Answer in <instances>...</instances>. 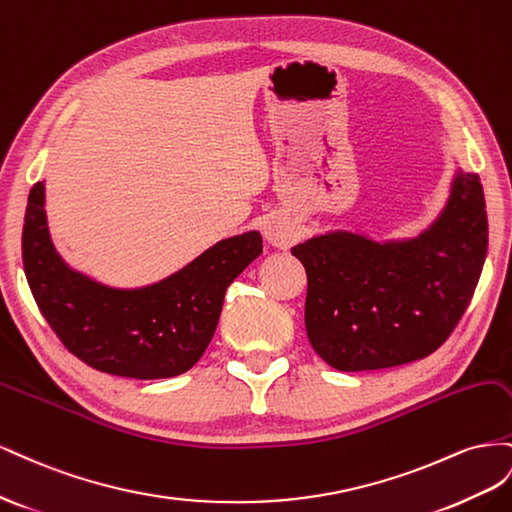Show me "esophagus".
<instances>
[{
  "label": "esophagus",
  "instance_id": "esophagus-1",
  "mask_svg": "<svg viewBox=\"0 0 512 512\" xmlns=\"http://www.w3.org/2000/svg\"><path fill=\"white\" fill-rule=\"evenodd\" d=\"M266 240L276 246V248H285L291 244V240H294V227H291L287 221H283V218H272V221H268L266 225Z\"/></svg>",
  "mask_w": 512,
  "mask_h": 512
}]
</instances>
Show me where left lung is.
I'll use <instances>...</instances> for the list:
<instances>
[{"label":"left lung","instance_id":"8db88e82","mask_svg":"<svg viewBox=\"0 0 512 512\" xmlns=\"http://www.w3.org/2000/svg\"><path fill=\"white\" fill-rule=\"evenodd\" d=\"M485 193L455 169L446 206L414 238L334 229L291 248L306 270L304 324L321 360L375 371L427 358L459 324L485 266Z\"/></svg>","mask_w":512,"mask_h":512}]
</instances>
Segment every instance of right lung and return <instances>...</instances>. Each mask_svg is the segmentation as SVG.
<instances>
[{
  "instance_id": "add662e5",
  "label": "right lung",
  "mask_w": 512,
  "mask_h": 512,
  "mask_svg": "<svg viewBox=\"0 0 512 512\" xmlns=\"http://www.w3.org/2000/svg\"><path fill=\"white\" fill-rule=\"evenodd\" d=\"M261 233L210 246L182 270L143 287H109L70 268L55 251L45 210V180L29 191L23 268L53 332L92 369L135 379L188 371L210 345L225 291L261 255Z\"/></svg>"
}]
</instances>
